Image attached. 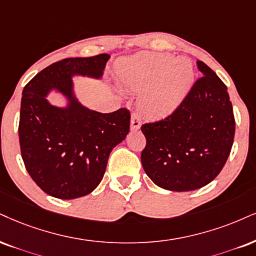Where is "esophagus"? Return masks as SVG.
I'll return each instance as SVG.
<instances>
[{
  "mask_svg": "<svg viewBox=\"0 0 256 256\" xmlns=\"http://www.w3.org/2000/svg\"><path fill=\"white\" fill-rule=\"evenodd\" d=\"M141 127V118L140 115L136 112L132 114V120H130V128L132 130H138Z\"/></svg>",
  "mask_w": 256,
  "mask_h": 256,
  "instance_id": "obj_1",
  "label": "esophagus"
}]
</instances>
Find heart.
Listing matches in <instances>:
<instances>
[{"label":"heart","mask_w":256,"mask_h":256,"mask_svg":"<svg viewBox=\"0 0 256 256\" xmlns=\"http://www.w3.org/2000/svg\"><path fill=\"white\" fill-rule=\"evenodd\" d=\"M194 66L188 58H174L170 53L138 56L123 71L127 86L142 91L140 108L147 116L162 118L180 106L194 83Z\"/></svg>","instance_id":"obj_1"}]
</instances>
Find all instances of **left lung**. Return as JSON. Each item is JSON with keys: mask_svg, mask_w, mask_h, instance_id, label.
Instances as JSON below:
<instances>
[{"mask_svg": "<svg viewBox=\"0 0 256 256\" xmlns=\"http://www.w3.org/2000/svg\"><path fill=\"white\" fill-rule=\"evenodd\" d=\"M202 74L180 106L167 118L142 124L144 172L160 188L192 191L218 176L235 135V118L226 85L203 62Z\"/></svg>", "mask_w": 256, "mask_h": 256, "instance_id": "1", "label": "left lung"}]
</instances>
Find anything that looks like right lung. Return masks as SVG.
<instances>
[{"label": "right lung", "instance_id": "add662e5", "mask_svg": "<svg viewBox=\"0 0 256 256\" xmlns=\"http://www.w3.org/2000/svg\"><path fill=\"white\" fill-rule=\"evenodd\" d=\"M109 54L66 58L47 66L24 88L18 122L21 156L36 184L60 200L90 194L102 180L109 154L129 133L130 112L120 108L102 114L78 103L72 76L100 78ZM52 88L70 100L56 108L46 100Z\"/></svg>", "mask_w": 256, "mask_h": 256}]
</instances>
